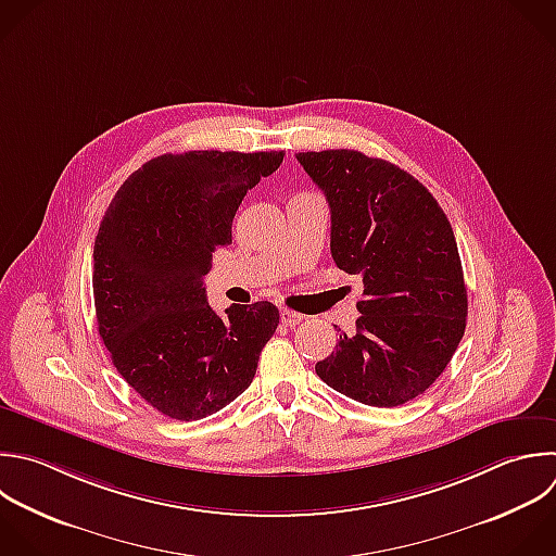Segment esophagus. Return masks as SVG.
Here are the masks:
<instances>
[{"mask_svg": "<svg viewBox=\"0 0 556 556\" xmlns=\"http://www.w3.org/2000/svg\"><path fill=\"white\" fill-rule=\"evenodd\" d=\"M304 319H306V317H304L302 313H295V311H289V308H282V311H280V321H282L285 326H289V328L302 324Z\"/></svg>", "mask_w": 556, "mask_h": 556, "instance_id": "34e87169", "label": "esophagus"}]
</instances>
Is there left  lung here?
<instances>
[{
    "label": "left lung",
    "instance_id": "obj_1",
    "mask_svg": "<svg viewBox=\"0 0 556 556\" xmlns=\"http://www.w3.org/2000/svg\"><path fill=\"white\" fill-rule=\"evenodd\" d=\"M298 163L330 206V252L363 278L354 334L315 365L334 391L400 406L424 393L456 352L467 289L452 226L404 169L354 150L300 152Z\"/></svg>",
    "mask_w": 556,
    "mask_h": 556
}]
</instances>
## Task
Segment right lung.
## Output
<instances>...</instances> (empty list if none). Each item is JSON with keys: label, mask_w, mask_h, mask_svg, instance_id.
I'll list each match as a JSON object with an SVG mask.
<instances>
[{"label": "right lung", "mask_w": 556, "mask_h": 556, "mask_svg": "<svg viewBox=\"0 0 556 556\" xmlns=\"http://www.w3.org/2000/svg\"><path fill=\"white\" fill-rule=\"evenodd\" d=\"M285 152L163 154L115 193L96 237L98 330L122 378L159 413L191 421L217 413L252 382L278 328L271 302L206 300L213 252L232 243L245 193Z\"/></svg>", "instance_id": "add662e5"}]
</instances>
